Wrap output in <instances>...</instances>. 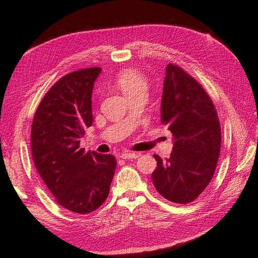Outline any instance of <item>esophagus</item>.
Wrapping results in <instances>:
<instances>
[{
	"label": "esophagus",
	"mask_w": 258,
	"mask_h": 258,
	"mask_svg": "<svg viewBox=\"0 0 258 258\" xmlns=\"http://www.w3.org/2000/svg\"><path fill=\"white\" fill-rule=\"evenodd\" d=\"M140 156L139 153H133V152H125L120 154V157L124 158V160H133V158H138Z\"/></svg>",
	"instance_id": "1"
}]
</instances>
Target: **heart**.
Wrapping results in <instances>:
<instances>
[{
	"label": "heart",
	"instance_id": "obj_1",
	"mask_svg": "<svg viewBox=\"0 0 258 258\" xmlns=\"http://www.w3.org/2000/svg\"><path fill=\"white\" fill-rule=\"evenodd\" d=\"M116 83L126 96H132L136 93L146 91L145 78L134 69L120 71L116 78Z\"/></svg>",
	"mask_w": 258,
	"mask_h": 258
}]
</instances>
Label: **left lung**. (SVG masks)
Here are the masks:
<instances>
[{
	"label": "left lung",
	"mask_w": 258,
	"mask_h": 258,
	"mask_svg": "<svg viewBox=\"0 0 258 258\" xmlns=\"http://www.w3.org/2000/svg\"><path fill=\"white\" fill-rule=\"evenodd\" d=\"M161 122L173 135L168 160L157 162L152 180L166 200L187 204L213 178L220 157L222 133L215 106L204 89L184 70L166 67L161 102Z\"/></svg>",
	"instance_id": "obj_1"
}]
</instances>
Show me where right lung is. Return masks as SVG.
Listing matches in <instances>:
<instances>
[{
	"label": "right lung",
	"instance_id": "obj_1",
	"mask_svg": "<svg viewBox=\"0 0 258 258\" xmlns=\"http://www.w3.org/2000/svg\"><path fill=\"white\" fill-rule=\"evenodd\" d=\"M101 68L63 76L43 97L32 124V155L38 174L59 205L86 214L107 199L116 168L113 155L80 149L93 123L92 93Z\"/></svg>",
	"mask_w": 258,
	"mask_h": 258
}]
</instances>
